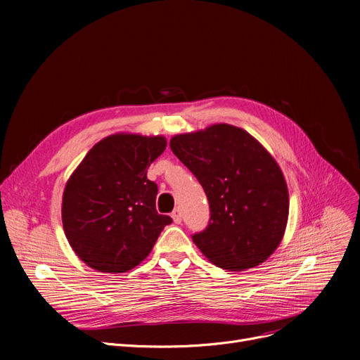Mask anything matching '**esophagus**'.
<instances>
[{"label":"esophagus","instance_id":"34e87169","mask_svg":"<svg viewBox=\"0 0 360 360\" xmlns=\"http://www.w3.org/2000/svg\"><path fill=\"white\" fill-rule=\"evenodd\" d=\"M172 219H174V221H175L176 224H179V223H181V220H182V214H181V210H175V212L172 213Z\"/></svg>","mask_w":360,"mask_h":360}]
</instances>
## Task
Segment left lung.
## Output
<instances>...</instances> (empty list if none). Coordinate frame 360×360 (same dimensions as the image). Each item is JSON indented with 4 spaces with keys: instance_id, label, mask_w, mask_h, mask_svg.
<instances>
[{
    "instance_id": "obj_1",
    "label": "left lung",
    "mask_w": 360,
    "mask_h": 360,
    "mask_svg": "<svg viewBox=\"0 0 360 360\" xmlns=\"http://www.w3.org/2000/svg\"><path fill=\"white\" fill-rule=\"evenodd\" d=\"M169 146L209 198V226L193 235L204 257L229 271L266 261L289 217L288 184L274 158L250 132L229 124L174 136Z\"/></svg>"
}]
</instances>
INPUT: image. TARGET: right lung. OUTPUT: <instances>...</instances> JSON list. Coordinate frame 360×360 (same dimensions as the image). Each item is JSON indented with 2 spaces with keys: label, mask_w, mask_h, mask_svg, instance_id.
<instances>
[{
  "label": "right lung",
  "mask_w": 360,
  "mask_h": 360,
  "mask_svg": "<svg viewBox=\"0 0 360 360\" xmlns=\"http://www.w3.org/2000/svg\"><path fill=\"white\" fill-rule=\"evenodd\" d=\"M166 148L162 136L118 132L94 144L65 184L63 226L72 251L93 270L125 273L150 254L169 216L156 212L147 169Z\"/></svg>",
  "instance_id": "add662e5"
}]
</instances>
